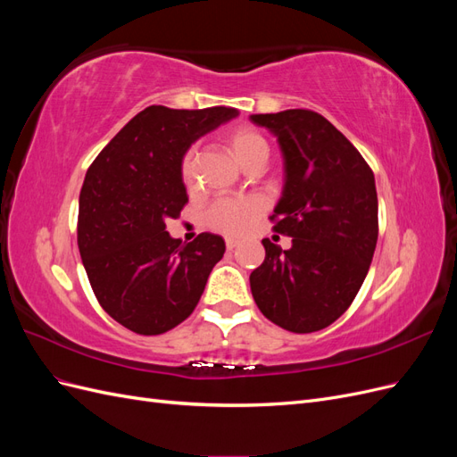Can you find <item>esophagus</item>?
Returning a JSON list of instances; mask_svg holds the SVG:
<instances>
[{
    "instance_id": "obj_1",
    "label": "esophagus",
    "mask_w": 457,
    "mask_h": 457,
    "mask_svg": "<svg viewBox=\"0 0 457 457\" xmlns=\"http://www.w3.org/2000/svg\"><path fill=\"white\" fill-rule=\"evenodd\" d=\"M238 245H240V242H238V240H232V238H228V240H227V250H228V252L237 250Z\"/></svg>"
}]
</instances>
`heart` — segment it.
<instances>
[{
    "instance_id": "b5f03b06",
    "label": "heart",
    "mask_w": 457,
    "mask_h": 457,
    "mask_svg": "<svg viewBox=\"0 0 457 457\" xmlns=\"http://www.w3.org/2000/svg\"><path fill=\"white\" fill-rule=\"evenodd\" d=\"M225 145L232 158L245 170L253 160L265 158L269 154V145L257 129L250 126H237L225 133ZM183 183L187 187L195 181V148H188L179 165ZM265 212V202L261 198H220L210 210L205 212V225L228 234V237H240L247 232L257 220V217Z\"/></svg>"
}]
</instances>
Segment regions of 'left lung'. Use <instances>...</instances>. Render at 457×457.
Returning a JSON list of instances; mask_svg holds the SVG:
<instances>
[{"mask_svg":"<svg viewBox=\"0 0 457 457\" xmlns=\"http://www.w3.org/2000/svg\"><path fill=\"white\" fill-rule=\"evenodd\" d=\"M278 137L286 162L284 195L272 230L292 238L282 250L269 238L265 261L250 276L259 311L294 334L328 328L351 307L378 244L373 171L353 143L307 108L255 114Z\"/></svg>","mask_w":457,"mask_h":457,"instance_id":"8db88e82","label":"left lung"}]
</instances>
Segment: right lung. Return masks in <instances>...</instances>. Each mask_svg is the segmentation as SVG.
Masks as SVG:
<instances>
[{
  "label": "right lung",
  "instance_id": "obj_1",
  "mask_svg": "<svg viewBox=\"0 0 457 457\" xmlns=\"http://www.w3.org/2000/svg\"><path fill=\"white\" fill-rule=\"evenodd\" d=\"M237 114L227 106L152 104L89 165L79 192V255L99 305L135 334L160 336L187 320L225 253L217 234L181 244L165 223L188 202L179 173L187 148Z\"/></svg>",
  "mask_w": 457,
  "mask_h": 457
}]
</instances>
